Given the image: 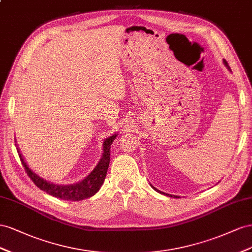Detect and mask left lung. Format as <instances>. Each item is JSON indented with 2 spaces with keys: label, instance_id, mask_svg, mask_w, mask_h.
<instances>
[{
  "label": "left lung",
  "instance_id": "left-lung-1",
  "mask_svg": "<svg viewBox=\"0 0 252 252\" xmlns=\"http://www.w3.org/2000/svg\"><path fill=\"white\" fill-rule=\"evenodd\" d=\"M224 63H225V65L230 69V67H229V65H228V63H227V61L226 60H224ZM152 188L154 189V190H156L157 192H159V193H161V194H164V195H167V196H170V197H172V195H171V194H167V193H163V192H161V191H159V190H157L156 188H154V187L152 186ZM174 197H178V196H175V195H173Z\"/></svg>",
  "mask_w": 252,
  "mask_h": 252
}]
</instances>
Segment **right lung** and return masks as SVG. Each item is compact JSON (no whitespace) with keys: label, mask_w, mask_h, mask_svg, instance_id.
Listing matches in <instances>:
<instances>
[{"label":"right lung","mask_w":252,"mask_h":252,"mask_svg":"<svg viewBox=\"0 0 252 252\" xmlns=\"http://www.w3.org/2000/svg\"><path fill=\"white\" fill-rule=\"evenodd\" d=\"M116 136L117 135L115 134L103 141L102 157L98 162L97 167L91 172V174L89 176H86L82 182L73 184V185H66V186L55 185L44 181V179L41 178L35 173H33V172L27 167V164L24 161L22 155L20 154L19 150H18V153L27 175L31 177L33 184L37 186L39 189L43 190L47 194H49V195H53L55 197L65 199V200H73V202H78V200H82L94 195V194L97 193V191L100 189L101 185L103 184L104 178L106 176L107 168H109V164H110L111 145L114 141V139L116 138Z\"/></svg>","instance_id":"obj_1"}]
</instances>
